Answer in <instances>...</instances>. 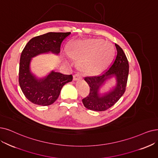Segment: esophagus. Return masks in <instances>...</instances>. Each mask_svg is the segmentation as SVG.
<instances>
[{"label": "esophagus", "mask_w": 158, "mask_h": 158, "mask_svg": "<svg viewBox=\"0 0 158 158\" xmlns=\"http://www.w3.org/2000/svg\"><path fill=\"white\" fill-rule=\"evenodd\" d=\"M80 78V74H76L74 75L73 80H74V81H77V80H78Z\"/></svg>", "instance_id": "esophagus-1"}]
</instances>
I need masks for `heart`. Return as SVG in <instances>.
<instances>
[{
	"instance_id": "obj_1",
	"label": "heart",
	"mask_w": 158,
	"mask_h": 158,
	"mask_svg": "<svg viewBox=\"0 0 158 158\" xmlns=\"http://www.w3.org/2000/svg\"><path fill=\"white\" fill-rule=\"evenodd\" d=\"M115 52V47L110 42L103 40H85L74 41L67 53L71 58L78 60L81 69L95 74L102 71L109 64Z\"/></svg>"
}]
</instances>
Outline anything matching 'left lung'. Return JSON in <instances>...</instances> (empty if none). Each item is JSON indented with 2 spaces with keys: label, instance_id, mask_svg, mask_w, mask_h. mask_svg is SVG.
<instances>
[{
  "label": "left lung",
  "instance_id": "obj_1",
  "mask_svg": "<svg viewBox=\"0 0 158 158\" xmlns=\"http://www.w3.org/2000/svg\"><path fill=\"white\" fill-rule=\"evenodd\" d=\"M117 50V57L111 67L98 76L87 77L84 80L89 85L88 96L82 100L86 108L93 111H102L109 109L120 99L125 92L129 73V64L123 50L115 44ZM114 77L116 85L109 92H99L100 88L108 79Z\"/></svg>",
  "mask_w": 158,
  "mask_h": 158
}]
</instances>
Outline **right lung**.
<instances>
[{"instance_id":"1","label":"right lung","mask_w":158,"mask_h":158,"mask_svg":"<svg viewBox=\"0 0 158 158\" xmlns=\"http://www.w3.org/2000/svg\"><path fill=\"white\" fill-rule=\"evenodd\" d=\"M71 32H48L33 37L24 48L20 58L19 82L27 98L37 105L49 106L58 98L61 88L73 80L71 74L52 71L43 78L31 73V59L42 54L58 55L62 41Z\"/></svg>"}]
</instances>
